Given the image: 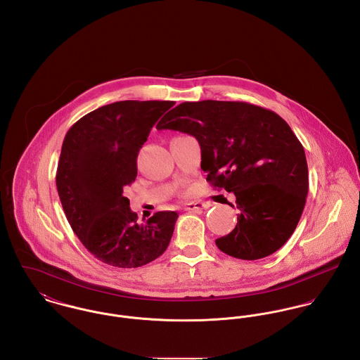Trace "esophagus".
<instances>
[{"mask_svg": "<svg viewBox=\"0 0 360 360\" xmlns=\"http://www.w3.org/2000/svg\"><path fill=\"white\" fill-rule=\"evenodd\" d=\"M211 207V202L208 201H192V202H188L185 204V210L186 211H198V210H207Z\"/></svg>", "mask_w": 360, "mask_h": 360, "instance_id": "obj_1", "label": "esophagus"}]
</instances>
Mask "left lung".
Wrapping results in <instances>:
<instances>
[{
    "label": "left lung",
    "mask_w": 360,
    "mask_h": 360,
    "mask_svg": "<svg viewBox=\"0 0 360 360\" xmlns=\"http://www.w3.org/2000/svg\"><path fill=\"white\" fill-rule=\"evenodd\" d=\"M156 128L193 135L207 181L214 189L235 193L238 224L215 240L221 251L252 261L274 254L290 239L307 202L309 179L304 148L279 115L247 102H184Z\"/></svg>",
    "instance_id": "obj_1"
}]
</instances>
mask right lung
Wrapping results in <instances>:
<instances>
[{
	"label": "right lung",
	"mask_w": 360,
	"mask_h": 360,
	"mask_svg": "<svg viewBox=\"0 0 360 360\" xmlns=\"http://www.w3.org/2000/svg\"><path fill=\"white\" fill-rule=\"evenodd\" d=\"M172 101H121L102 106L68 131L56 171L66 218L101 262L139 268L167 250L178 214L160 211L145 224L122 192L138 174L136 159Z\"/></svg>",
	"instance_id": "1"
}]
</instances>
